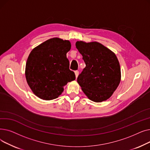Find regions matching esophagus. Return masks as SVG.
<instances>
[{"instance_id": "1", "label": "esophagus", "mask_w": 150, "mask_h": 150, "mask_svg": "<svg viewBox=\"0 0 150 150\" xmlns=\"http://www.w3.org/2000/svg\"><path fill=\"white\" fill-rule=\"evenodd\" d=\"M75 76H76V78L78 77V74H79V72H78V70H75Z\"/></svg>"}]
</instances>
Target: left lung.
Segmentation results:
<instances>
[{
    "instance_id": "obj_1",
    "label": "left lung",
    "mask_w": 150,
    "mask_h": 150,
    "mask_svg": "<svg viewBox=\"0 0 150 150\" xmlns=\"http://www.w3.org/2000/svg\"><path fill=\"white\" fill-rule=\"evenodd\" d=\"M75 45L86 64L77 82L91 100H106L120 82V67L116 55L97 42L77 41Z\"/></svg>"
}]
</instances>
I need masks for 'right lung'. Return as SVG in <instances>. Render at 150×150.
<instances>
[{"instance_id":"obj_1","label":"right lung","mask_w":150,"mask_h":150,"mask_svg":"<svg viewBox=\"0 0 150 150\" xmlns=\"http://www.w3.org/2000/svg\"><path fill=\"white\" fill-rule=\"evenodd\" d=\"M70 47L69 41L54 38L39 45L30 53L25 77L39 98L46 100L58 98L64 91L63 87L75 79L66 57Z\"/></svg>"}]
</instances>
